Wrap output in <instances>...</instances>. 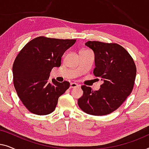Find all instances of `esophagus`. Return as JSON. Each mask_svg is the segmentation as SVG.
I'll list each match as a JSON object with an SVG mask.
<instances>
[{
    "label": "esophagus",
    "instance_id": "34e87169",
    "mask_svg": "<svg viewBox=\"0 0 149 149\" xmlns=\"http://www.w3.org/2000/svg\"><path fill=\"white\" fill-rule=\"evenodd\" d=\"M79 87V85L76 83H70V89L76 88V87Z\"/></svg>",
    "mask_w": 149,
    "mask_h": 149
}]
</instances>
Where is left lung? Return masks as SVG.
<instances>
[{
    "mask_svg": "<svg viewBox=\"0 0 149 149\" xmlns=\"http://www.w3.org/2000/svg\"><path fill=\"white\" fill-rule=\"evenodd\" d=\"M94 53L93 74L103 83L99 90L83 85V95L78 105L85 113L100 116L117 110L133 89L136 67L127 51L116 43L87 41L85 44Z\"/></svg>",
    "mask_w": 149,
    "mask_h": 149,
    "instance_id": "8db88e82",
    "label": "left lung"
}]
</instances>
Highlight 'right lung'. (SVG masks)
Instances as JSON below:
<instances>
[{"label":"right lung","mask_w":149,"mask_h":149,"mask_svg":"<svg viewBox=\"0 0 149 149\" xmlns=\"http://www.w3.org/2000/svg\"><path fill=\"white\" fill-rule=\"evenodd\" d=\"M76 39H57L38 36L28 42L13 65V84L17 95L30 113L46 115L56 109L58 98L70 83L52 79L50 72L61 66V59Z\"/></svg>","instance_id":"obj_1"}]
</instances>
